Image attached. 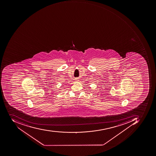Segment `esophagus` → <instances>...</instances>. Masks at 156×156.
Wrapping results in <instances>:
<instances>
[{
	"label": "esophagus",
	"instance_id": "34e87169",
	"mask_svg": "<svg viewBox=\"0 0 156 156\" xmlns=\"http://www.w3.org/2000/svg\"><path fill=\"white\" fill-rule=\"evenodd\" d=\"M75 81L76 82H78L79 81V80L78 79H75Z\"/></svg>",
	"mask_w": 156,
	"mask_h": 156
}]
</instances>
